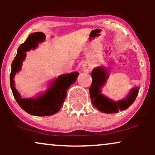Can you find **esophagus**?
I'll return each instance as SVG.
<instances>
[{
	"label": "esophagus",
	"instance_id": "34e87169",
	"mask_svg": "<svg viewBox=\"0 0 155 155\" xmlns=\"http://www.w3.org/2000/svg\"><path fill=\"white\" fill-rule=\"evenodd\" d=\"M82 70L84 72H89L90 71V65L87 63H84L83 64V66H82Z\"/></svg>",
	"mask_w": 155,
	"mask_h": 155
}]
</instances>
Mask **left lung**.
<instances>
[{
    "instance_id": "obj_1",
    "label": "left lung",
    "mask_w": 155,
    "mask_h": 155,
    "mask_svg": "<svg viewBox=\"0 0 155 155\" xmlns=\"http://www.w3.org/2000/svg\"><path fill=\"white\" fill-rule=\"evenodd\" d=\"M92 82L90 87V95L92 104L98 111L104 113H117L120 111L127 109L133 104L139 91L138 88L133 89L125 99L115 102L109 100L101 93V88L108 78L106 70L103 68L94 69L92 72Z\"/></svg>"
}]
</instances>
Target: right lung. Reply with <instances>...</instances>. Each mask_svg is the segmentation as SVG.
Returning <instances> with one entry per match:
<instances>
[{"label":"right lung","mask_w":155,"mask_h":155,"mask_svg":"<svg viewBox=\"0 0 155 155\" xmlns=\"http://www.w3.org/2000/svg\"><path fill=\"white\" fill-rule=\"evenodd\" d=\"M45 37L44 33L41 32L32 33L28 36L18 48L17 54L12 63L10 74L11 88L17 104L27 113L39 117L50 116L59 111L66 97L67 90L75 82L79 76L77 72L60 76L44 95L37 98H22L15 87L14 77L16 73L20 70L22 60L26 56L25 51L36 47L38 43L44 41Z\"/></svg>","instance_id":"1"}]
</instances>
